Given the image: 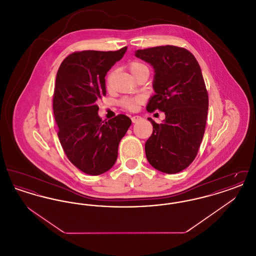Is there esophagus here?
Segmentation results:
<instances>
[{"mask_svg":"<svg viewBox=\"0 0 256 256\" xmlns=\"http://www.w3.org/2000/svg\"><path fill=\"white\" fill-rule=\"evenodd\" d=\"M140 119H141L140 116H134V117H132V122H137Z\"/></svg>","mask_w":256,"mask_h":256,"instance_id":"1","label":"esophagus"}]
</instances>
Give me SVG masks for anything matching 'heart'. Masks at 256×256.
Returning <instances> with one entry per match:
<instances>
[{
  "mask_svg": "<svg viewBox=\"0 0 256 256\" xmlns=\"http://www.w3.org/2000/svg\"><path fill=\"white\" fill-rule=\"evenodd\" d=\"M128 69H130V73L132 74V76L135 78L138 74L142 72L145 69H148V68L141 62L132 61V62L130 63ZM143 100H144V98L142 96H137L135 98H124L121 100V104H122V108H126V110H134L136 108L137 104L143 102Z\"/></svg>",
  "mask_w": 256,
  "mask_h": 256,
  "instance_id": "b5f03b06",
  "label": "heart"
}]
</instances>
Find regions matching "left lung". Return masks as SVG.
<instances>
[{"mask_svg": "<svg viewBox=\"0 0 256 256\" xmlns=\"http://www.w3.org/2000/svg\"><path fill=\"white\" fill-rule=\"evenodd\" d=\"M135 56L154 69L156 94L146 110L166 116L162 124L148 118L154 130L145 144L146 159L162 172H180L196 156L206 124L208 94L200 67L189 50L170 45L137 50Z\"/></svg>", "mask_w": 256, "mask_h": 256, "instance_id": "left-lung-1", "label": "left lung"}]
</instances>
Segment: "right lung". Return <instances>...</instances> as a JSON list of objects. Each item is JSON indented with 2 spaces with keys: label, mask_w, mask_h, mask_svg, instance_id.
<instances>
[{
  "label": "right lung",
  "mask_w": 256,
  "mask_h": 256,
  "mask_svg": "<svg viewBox=\"0 0 256 256\" xmlns=\"http://www.w3.org/2000/svg\"><path fill=\"white\" fill-rule=\"evenodd\" d=\"M126 49L74 52L56 74L52 108L58 135L68 159L87 174L98 176L113 167L119 143L132 124L124 114L108 122L98 114V100L106 94L104 76Z\"/></svg>",
  "instance_id": "1"
}]
</instances>
